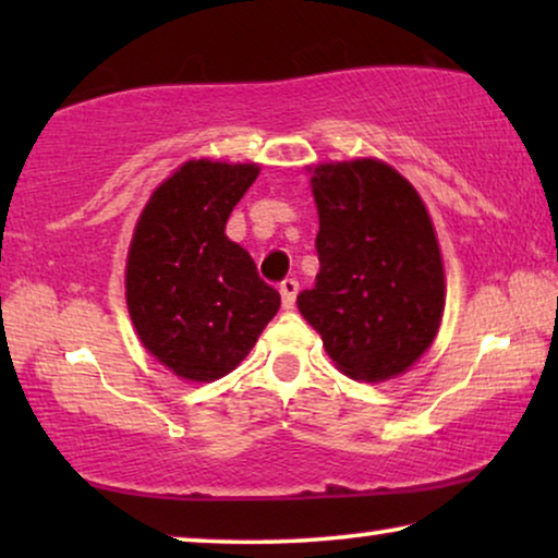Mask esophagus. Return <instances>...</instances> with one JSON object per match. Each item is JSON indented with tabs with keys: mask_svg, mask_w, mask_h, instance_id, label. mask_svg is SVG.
Here are the masks:
<instances>
[{
	"mask_svg": "<svg viewBox=\"0 0 558 558\" xmlns=\"http://www.w3.org/2000/svg\"><path fill=\"white\" fill-rule=\"evenodd\" d=\"M279 292H281V304H284V310H292L296 302V292H300V281L292 277L284 279L279 284Z\"/></svg>",
	"mask_w": 558,
	"mask_h": 558,
	"instance_id": "1",
	"label": "esophagus"
}]
</instances>
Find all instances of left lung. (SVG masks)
<instances>
[{
    "instance_id": "obj_1",
    "label": "left lung",
    "mask_w": 558,
    "mask_h": 558,
    "mask_svg": "<svg viewBox=\"0 0 558 558\" xmlns=\"http://www.w3.org/2000/svg\"><path fill=\"white\" fill-rule=\"evenodd\" d=\"M315 287L296 296L327 355L355 380L399 376L432 345L445 269L422 197L376 159L319 165Z\"/></svg>"
}]
</instances>
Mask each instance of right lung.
I'll return each instance as SVG.
<instances>
[{
	"label": "right lung",
	"instance_id": "1",
	"mask_svg": "<svg viewBox=\"0 0 558 558\" xmlns=\"http://www.w3.org/2000/svg\"><path fill=\"white\" fill-rule=\"evenodd\" d=\"M256 174V165L193 159L155 190L136 223L129 315L144 348L180 378L231 373L281 304L248 251L226 235Z\"/></svg>",
	"mask_w": 558,
	"mask_h": 558
}]
</instances>
